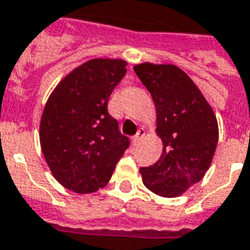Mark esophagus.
<instances>
[{
	"label": "esophagus",
	"mask_w": 250,
	"mask_h": 250,
	"mask_svg": "<svg viewBox=\"0 0 250 250\" xmlns=\"http://www.w3.org/2000/svg\"><path fill=\"white\" fill-rule=\"evenodd\" d=\"M145 134H146L145 128H143V127H142V128H139V130H138V132H136V135L132 138V143H134V145H138V143H139V141H141L142 138L145 136Z\"/></svg>",
	"instance_id": "1"
}]
</instances>
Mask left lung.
I'll return each mask as SVG.
<instances>
[{"instance_id":"1","label":"left lung","mask_w":250,"mask_h":250,"mask_svg":"<svg viewBox=\"0 0 250 250\" xmlns=\"http://www.w3.org/2000/svg\"><path fill=\"white\" fill-rule=\"evenodd\" d=\"M157 108V132L163 142L161 158L139 171L143 184L162 197H177L208 171L217 142L213 109L193 80L175 65L143 62L134 66Z\"/></svg>"}]
</instances>
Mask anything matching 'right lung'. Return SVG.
I'll list each match as a JSON object with an SVG mask.
<instances>
[{"mask_svg":"<svg viewBox=\"0 0 250 250\" xmlns=\"http://www.w3.org/2000/svg\"><path fill=\"white\" fill-rule=\"evenodd\" d=\"M123 60L93 59L64 77L41 116L40 143L55 178L75 193L104 188L130 139L108 114V99L125 77Z\"/></svg>","mask_w":250,"mask_h":250,"instance_id":"add662e5","label":"right lung"}]
</instances>
